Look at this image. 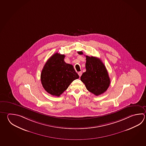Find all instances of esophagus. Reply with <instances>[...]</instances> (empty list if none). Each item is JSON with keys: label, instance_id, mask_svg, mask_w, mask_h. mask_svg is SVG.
Listing matches in <instances>:
<instances>
[{"label": "esophagus", "instance_id": "34e87169", "mask_svg": "<svg viewBox=\"0 0 146 146\" xmlns=\"http://www.w3.org/2000/svg\"><path fill=\"white\" fill-rule=\"evenodd\" d=\"M78 74L79 75V76L80 77V76H81V75H82V72H79L78 73Z\"/></svg>", "mask_w": 146, "mask_h": 146}]
</instances>
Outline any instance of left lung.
Here are the masks:
<instances>
[{"label":"left lung","instance_id":"obj_1","mask_svg":"<svg viewBox=\"0 0 146 146\" xmlns=\"http://www.w3.org/2000/svg\"><path fill=\"white\" fill-rule=\"evenodd\" d=\"M83 55L82 51L78 52ZM86 71L80 77L88 91L98 96L108 90L110 85V78L104 64L99 58L86 56Z\"/></svg>","mask_w":146,"mask_h":146}]
</instances>
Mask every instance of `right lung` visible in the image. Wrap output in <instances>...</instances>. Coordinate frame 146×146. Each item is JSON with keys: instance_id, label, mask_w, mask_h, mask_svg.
I'll list each match as a JSON object with an SVG mask.
<instances>
[{"instance_id": "obj_1", "label": "right lung", "mask_w": 146, "mask_h": 146, "mask_svg": "<svg viewBox=\"0 0 146 146\" xmlns=\"http://www.w3.org/2000/svg\"><path fill=\"white\" fill-rule=\"evenodd\" d=\"M64 57V55L55 53L47 61L42 71V85L52 96H60L73 80L79 78L73 66L65 62Z\"/></svg>"}]
</instances>
